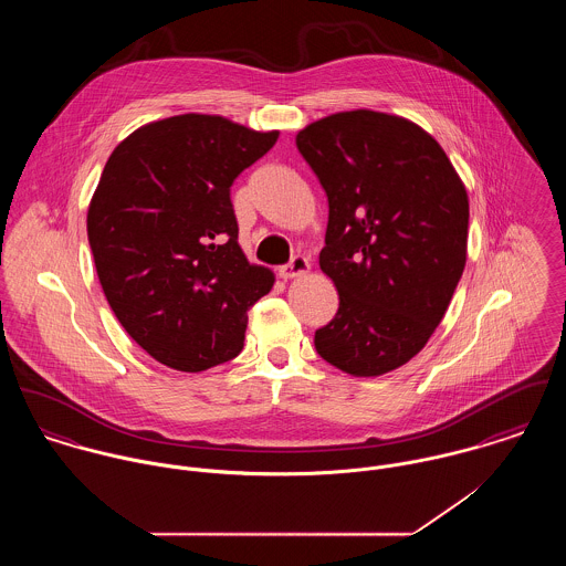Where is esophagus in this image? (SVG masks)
Here are the masks:
<instances>
[{"mask_svg": "<svg viewBox=\"0 0 566 566\" xmlns=\"http://www.w3.org/2000/svg\"><path fill=\"white\" fill-rule=\"evenodd\" d=\"M310 270H312L310 259L303 256V254H298V256H294L287 265H283V268L279 270V276H281V279H296V276L307 274Z\"/></svg>", "mask_w": 566, "mask_h": 566, "instance_id": "obj_1", "label": "esophagus"}]
</instances>
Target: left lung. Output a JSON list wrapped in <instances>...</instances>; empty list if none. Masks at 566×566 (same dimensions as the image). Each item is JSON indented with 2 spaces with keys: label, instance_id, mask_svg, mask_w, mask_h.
Segmentation results:
<instances>
[{
  "label": "left lung",
  "instance_id": "1",
  "mask_svg": "<svg viewBox=\"0 0 566 566\" xmlns=\"http://www.w3.org/2000/svg\"><path fill=\"white\" fill-rule=\"evenodd\" d=\"M296 146L328 198L321 270L339 294L316 350L350 377H381L416 357L449 310L467 265V187L442 146L392 113L326 115Z\"/></svg>",
  "mask_w": 566,
  "mask_h": 566
}]
</instances>
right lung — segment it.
Wrapping results in <instances>:
<instances>
[{"label":"right lung","mask_w":566,"mask_h":566,"mask_svg":"<svg viewBox=\"0 0 566 566\" xmlns=\"http://www.w3.org/2000/svg\"><path fill=\"white\" fill-rule=\"evenodd\" d=\"M276 139L185 113L137 128L104 165L86 211L97 279L126 333L167 368L238 357L248 307L274 285L238 242L231 185Z\"/></svg>","instance_id":"right-lung-1"}]
</instances>
